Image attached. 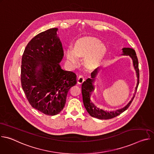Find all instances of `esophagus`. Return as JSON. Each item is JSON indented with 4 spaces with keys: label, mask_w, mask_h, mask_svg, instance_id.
<instances>
[{
    "label": "esophagus",
    "mask_w": 154,
    "mask_h": 154,
    "mask_svg": "<svg viewBox=\"0 0 154 154\" xmlns=\"http://www.w3.org/2000/svg\"><path fill=\"white\" fill-rule=\"evenodd\" d=\"M85 81V77L84 75L82 74H80L77 77V83L79 84H82Z\"/></svg>",
    "instance_id": "obj_1"
}]
</instances>
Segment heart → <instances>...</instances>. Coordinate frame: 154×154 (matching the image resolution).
<instances>
[{"label":"heart","mask_w":154,"mask_h":154,"mask_svg":"<svg viewBox=\"0 0 154 154\" xmlns=\"http://www.w3.org/2000/svg\"><path fill=\"white\" fill-rule=\"evenodd\" d=\"M106 52L104 43L97 38L86 36L74 42L73 49L69 48L66 50V57L72 64L79 63V57H84L83 61L86 66L94 68L101 61Z\"/></svg>","instance_id":"b5f03b06"}]
</instances>
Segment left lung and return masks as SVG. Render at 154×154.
<instances>
[{"instance_id":"left-lung-1","label":"left lung","mask_w":154,"mask_h":154,"mask_svg":"<svg viewBox=\"0 0 154 154\" xmlns=\"http://www.w3.org/2000/svg\"><path fill=\"white\" fill-rule=\"evenodd\" d=\"M122 54H121L122 55L129 56L131 58V59L132 60L134 67L136 71V74L137 77V86L135 88V90L134 96L132 98H131V100H130V102L124 107L121 109H118L116 111H111L108 112L96 107L90 99L91 93L92 92V91L94 90V88L93 85L94 78L96 77L98 72L101 69V67L96 68L91 74V78H88V79H86V80L85 81L82 85V93L83 104L88 113L92 117H94L99 119H108L113 118L119 115L120 114L123 113L124 111H125L126 109L128 108V106H130L131 102H132V100L135 97V93L137 92L138 86L139 84V77H140L138 58L137 57L135 50L133 49L129 48H124L122 49Z\"/></svg>"}]
</instances>
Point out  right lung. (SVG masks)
Masks as SVG:
<instances>
[{"instance_id":"right-lung-1","label":"right lung","mask_w":154,"mask_h":154,"mask_svg":"<svg viewBox=\"0 0 154 154\" xmlns=\"http://www.w3.org/2000/svg\"><path fill=\"white\" fill-rule=\"evenodd\" d=\"M57 28L36 35L22 58L21 85L32 106L54 116L63 109L68 93L76 83V74L64 71L60 63L64 52Z\"/></svg>"}]
</instances>
